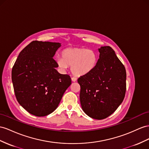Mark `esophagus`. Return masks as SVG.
Returning <instances> with one entry per match:
<instances>
[{"instance_id": "obj_1", "label": "esophagus", "mask_w": 149, "mask_h": 149, "mask_svg": "<svg viewBox=\"0 0 149 149\" xmlns=\"http://www.w3.org/2000/svg\"><path fill=\"white\" fill-rule=\"evenodd\" d=\"M72 82H76V81H77V78L75 77H72Z\"/></svg>"}]
</instances>
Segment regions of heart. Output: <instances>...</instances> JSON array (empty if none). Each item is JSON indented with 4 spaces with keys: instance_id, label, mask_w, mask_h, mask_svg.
Returning <instances> with one entry per match:
<instances>
[{
    "instance_id": "obj_1",
    "label": "heart",
    "mask_w": 149,
    "mask_h": 149,
    "mask_svg": "<svg viewBox=\"0 0 149 149\" xmlns=\"http://www.w3.org/2000/svg\"><path fill=\"white\" fill-rule=\"evenodd\" d=\"M62 58L56 59L60 68L65 69L71 66L74 75L83 76L90 74L97 63V55L93 50L84 48H68L62 53Z\"/></svg>"
}]
</instances>
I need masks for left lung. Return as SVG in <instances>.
Segmentation results:
<instances>
[{"label": "left lung", "mask_w": 149, "mask_h": 149, "mask_svg": "<svg viewBox=\"0 0 149 149\" xmlns=\"http://www.w3.org/2000/svg\"><path fill=\"white\" fill-rule=\"evenodd\" d=\"M100 58L90 74L81 76L80 101L89 117L102 120L111 115L123 102L127 74L124 65L109 46L98 49Z\"/></svg>", "instance_id": "obj_1"}]
</instances>
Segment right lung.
Listing matches in <instances>:
<instances>
[{
	"label": "right lung",
	"instance_id": "1",
	"mask_svg": "<svg viewBox=\"0 0 149 149\" xmlns=\"http://www.w3.org/2000/svg\"><path fill=\"white\" fill-rule=\"evenodd\" d=\"M60 43L33 41L18 55L12 69V81L17 100L26 111L45 116L58 107L71 84L70 77L58 73L53 59Z\"/></svg>",
	"mask_w": 149,
	"mask_h": 149
}]
</instances>
